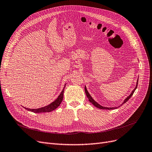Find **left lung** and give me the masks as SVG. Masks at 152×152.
Instances as JSON below:
<instances>
[{
    "label": "left lung",
    "mask_w": 152,
    "mask_h": 152,
    "mask_svg": "<svg viewBox=\"0 0 152 152\" xmlns=\"http://www.w3.org/2000/svg\"><path fill=\"white\" fill-rule=\"evenodd\" d=\"M137 84H138V80H137V82H136V87L135 88L132 90V91L131 92V93L130 94V95L129 96H127V97L124 99V101L123 102V103L121 104V106H122V104H124V103H126L127 101L130 98H131V96H132V94H134V91H135V90L136 89V88H137ZM85 93H86V96H87V98L89 99V102L93 104V105H94L96 107H97V108H100V109H103V110H113V109H115V108H117V107H103V106H102V105H100L99 103H98L97 102H96V101H94V99L91 97V96L90 95V94L88 93V91H87V88H86V87L85 86ZM119 107H120V106H119Z\"/></svg>",
    "instance_id": "1"
}]
</instances>
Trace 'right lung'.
Returning <instances> with one entry per match:
<instances>
[{"mask_svg":"<svg viewBox=\"0 0 152 152\" xmlns=\"http://www.w3.org/2000/svg\"><path fill=\"white\" fill-rule=\"evenodd\" d=\"M66 86V84H65V86H64L63 89L61 91V93L59 95L58 97L56 100H54L53 102L51 103H50L49 104L45 106V107H42V108H37V109H30L28 108H25L24 107L26 110H28V111L34 112V113H45V112H50L51 111H53L56 108H57L59 105H60L61 103L62 102L63 99V93H64V90H65Z\"/></svg>","mask_w":152,"mask_h":152,"instance_id":"obj_1","label":"right lung"}]
</instances>
